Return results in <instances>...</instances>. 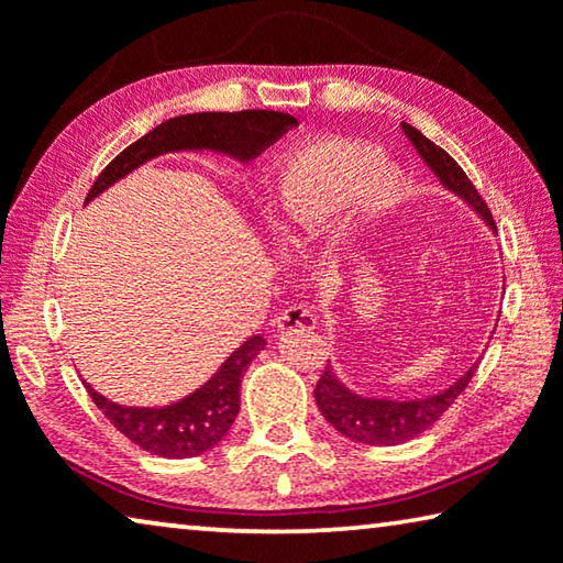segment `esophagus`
Instances as JSON below:
<instances>
[{
    "label": "esophagus",
    "instance_id": "34e87169",
    "mask_svg": "<svg viewBox=\"0 0 563 563\" xmlns=\"http://www.w3.org/2000/svg\"><path fill=\"white\" fill-rule=\"evenodd\" d=\"M316 325H318V318L313 316V310L306 306H290L288 310H283V316L278 318L280 333L300 330V328H316Z\"/></svg>",
    "mask_w": 563,
    "mask_h": 563
}]
</instances>
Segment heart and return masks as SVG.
Wrapping results in <instances>:
<instances>
[{
    "mask_svg": "<svg viewBox=\"0 0 563 563\" xmlns=\"http://www.w3.org/2000/svg\"><path fill=\"white\" fill-rule=\"evenodd\" d=\"M361 187V210L380 218L406 195L398 169L380 165L373 145L355 140H316L275 163L267 180V218L285 245L300 247Z\"/></svg>",
    "mask_w": 563,
    "mask_h": 563,
    "instance_id": "obj_1",
    "label": "heart"
}]
</instances>
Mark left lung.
Listing matches in <instances>:
<instances>
[{
  "instance_id": "obj_1",
  "label": "left lung",
  "mask_w": 563,
  "mask_h": 563,
  "mask_svg": "<svg viewBox=\"0 0 563 563\" xmlns=\"http://www.w3.org/2000/svg\"><path fill=\"white\" fill-rule=\"evenodd\" d=\"M404 132L406 137L413 142V147L418 150V155L423 157V163L439 175V180L449 187V190L461 195V198L496 230V222L494 216H490L486 200L481 198L476 185L468 180L456 159L445 153L443 147L433 145L431 140L406 122ZM476 368L478 363L471 365L453 386L435 396L416 400H386L363 398L358 394H353V390H347L328 365L316 386V404L320 408V413L325 416V421L333 426L338 433H343L345 439L368 445H396L416 439V435H421L439 421L445 410L453 406V400L466 390Z\"/></svg>"
}]
</instances>
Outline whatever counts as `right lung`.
<instances>
[{
    "mask_svg": "<svg viewBox=\"0 0 563 563\" xmlns=\"http://www.w3.org/2000/svg\"><path fill=\"white\" fill-rule=\"evenodd\" d=\"M296 124L298 120L292 114L275 110L180 114V118L157 124L145 137L124 147L97 175L87 192V200H92L104 187L132 173L137 165L147 163L150 157L173 153V150L210 147L238 159H253ZM263 347L265 338H247L200 390L167 408H124L107 400L89 386L87 394L107 416V421L118 428L124 439L140 445L142 451L159 459H192L216 449L225 439L230 426L235 423L240 410V380Z\"/></svg>",
    "mask_w": 563,
    "mask_h": 563,
    "instance_id": "add662e5",
    "label": "right lung"
}]
</instances>
